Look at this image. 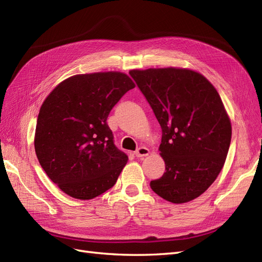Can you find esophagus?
I'll return each instance as SVG.
<instances>
[{
	"mask_svg": "<svg viewBox=\"0 0 262 262\" xmlns=\"http://www.w3.org/2000/svg\"><path fill=\"white\" fill-rule=\"evenodd\" d=\"M149 154V149L145 146H141L137 149L136 152V156L137 157H144V156H147Z\"/></svg>",
	"mask_w": 262,
	"mask_h": 262,
	"instance_id": "obj_1",
	"label": "esophagus"
}]
</instances>
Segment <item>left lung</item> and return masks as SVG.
Masks as SVG:
<instances>
[{
	"instance_id": "left-lung-1",
	"label": "left lung",
	"mask_w": 262,
	"mask_h": 262,
	"mask_svg": "<svg viewBox=\"0 0 262 262\" xmlns=\"http://www.w3.org/2000/svg\"><path fill=\"white\" fill-rule=\"evenodd\" d=\"M162 128L164 175L153 191L171 203L200 196L217 178L232 138L231 119L215 87L194 70H131Z\"/></svg>"
}]
</instances>
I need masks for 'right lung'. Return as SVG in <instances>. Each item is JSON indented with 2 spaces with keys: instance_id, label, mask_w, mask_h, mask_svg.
Instances as JSON below:
<instances>
[{
  "instance_id": "add662e5",
  "label": "right lung",
  "mask_w": 262,
  "mask_h": 262,
  "mask_svg": "<svg viewBox=\"0 0 262 262\" xmlns=\"http://www.w3.org/2000/svg\"><path fill=\"white\" fill-rule=\"evenodd\" d=\"M136 84L122 72L70 76L40 107L35 150L41 167L68 195L94 199L116 181L128 156L114 144L110 110Z\"/></svg>"
}]
</instances>
